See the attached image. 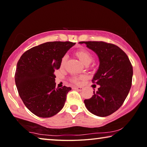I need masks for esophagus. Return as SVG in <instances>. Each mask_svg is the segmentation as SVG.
I'll use <instances>...</instances> for the list:
<instances>
[{"label":"esophagus","instance_id":"34e87169","mask_svg":"<svg viewBox=\"0 0 147 147\" xmlns=\"http://www.w3.org/2000/svg\"><path fill=\"white\" fill-rule=\"evenodd\" d=\"M75 88L78 91H82L83 90V87H82V86H76Z\"/></svg>","mask_w":147,"mask_h":147}]
</instances>
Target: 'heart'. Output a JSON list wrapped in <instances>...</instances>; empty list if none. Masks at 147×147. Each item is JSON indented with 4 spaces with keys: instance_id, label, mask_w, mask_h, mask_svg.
Listing matches in <instances>:
<instances>
[{
    "instance_id": "heart-1",
    "label": "heart",
    "mask_w": 147,
    "mask_h": 147,
    "mask_svg": "<svg viewBox=\"0 0 147 147\" xmlns=\"http://www.w3.org/2000/svg\"><path fill=\"white\" fill-rule=\"evenodd\" d=\"M74 54H75L76 56L85 65L89 64L90 62L92 61V59H93L92 55L89 51H88L87 49H78L74 52ZM66 59H67V57L66 55L64 57H62V58L61 59V62H60V67H61V68H62L64 66V65L66 64ZM84 78H85V76H74L71 78V81L74 83L78 84L79 83V81H80L81 79H83Z\"/></svg>"
}]
</instances>
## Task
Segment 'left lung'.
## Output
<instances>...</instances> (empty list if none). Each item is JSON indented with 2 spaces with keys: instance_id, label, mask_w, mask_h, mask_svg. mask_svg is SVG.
Instances as JSON below:
<instances>
[{
  "instance_id": "1",
  "label": "left lung",
  "mask_w": 147,
  "mask_h": 147,
  "mask_svg": "<svg viewBox=\"0 0 147 147\" xmlns=\"http://www.w3.org/2000/svg\"><path fill=\"white\" fill-rule=\"evenodd\" d=\"M99 58L100 66L92 81L100 85L90 99L84 100L89 111L98 117H107L123 104L130 90L133 67L121 48L104 42H80Z\"/></svg>"
}]
</instances>
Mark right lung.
<instances>
[{
    "label": "right lung",
    "instance_id": "add662e5",
    "mask_svg": "<svg viewBox=\"0 0 147 147\" xmlns=\"http://www.w3.org/2000/svg\"><path fill=\"white\" fill-rule=\"evenodd\" d=\"M76 43L49 42L27 50L20 57L15 74L19 96L38 117L54 116L64 107L70 87L55 88L54 74L61 59Z\"/></svg>",
    "mask_w": 147,
    "mask_h": 147
}]
</instances>
